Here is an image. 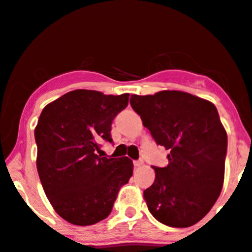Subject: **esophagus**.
<instances>
[{"label":"esophagus","mask_w":252,"mask_h":252,"mask_svg":"<svg viewBox=\"0 0 252 252\" xmlns=\"http://www.w3.org/2000/svg\"><path fill=\"white\" fill-rule=\"evenodd\" d=\"M134 165H135V168H139V166L143 165V160H142V159L134 160Z\"/></svg>","instance_id":"esophagus-1"}]
</instances>
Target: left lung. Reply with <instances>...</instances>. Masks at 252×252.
Segmentation results:
<instances>
[{"label":"left lung","mask_w":252,"mask_h":252,"mask_svg":"<svg viewBox=\"0 0 252 252\" xmlns=\"http://www.w3.org/2000/svg\"><path fill=\"white\" fill-rule=\"evenodd\" d=\"M130 104L156 143L170 150L169 164L154 166L155 182L144 190L148 209L168 226L193 225L214 207L224 182L228 136L216 107L176 90L131 95Z\"/></svg>","instance_id":"8db88e82"}]
</instances>
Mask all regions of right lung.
Here are the masks:
<instances>
[{
    "label": "right lung",
    "mask_w": 252,
    "mask_h": 252,
    "mask_svg": "<svg viewBox=\"0 0 252 252\" xmlns=\"http://www.w3.org/2000/svg\"><path fill=\"white\" fill-rule=\"evenodd\" d=\"M128 102L129 94L78 89L49 103L39 115L35 129L39 180L66 222L84 226L107 218L132 176L128 157L107 158L96 153L101 141L113 143L111 123Z\"/></svg>",
    "instance_id": "add662e5"
}]
</instances>
